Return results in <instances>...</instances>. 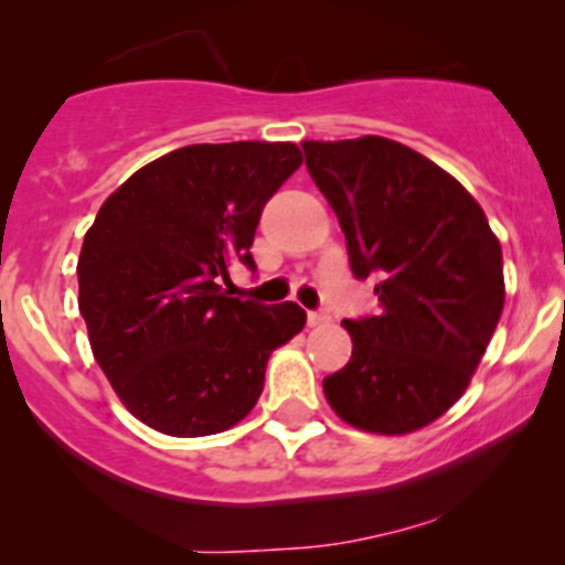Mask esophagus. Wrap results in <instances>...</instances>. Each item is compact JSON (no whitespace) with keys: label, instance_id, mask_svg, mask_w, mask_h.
<instances>
[{"label":"esophagus","instance_id":"esophagus-1","mask_svg":"<svg viewBox=\"0 0 565 565\" xmlns=\"http://www.w3.org/2000/svg\"><path fill=\"white\" fill-rule=\"evenodd\" d=\"M327 321H329V313H323V310H308L310 327H319V323H327Z\"/></svg>","mask_w":565,"mask_h":565}]
</instances>
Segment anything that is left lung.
<instances>
[{"label": "left lung", "instance_id": "obj_1", "mask_svg": "<svg viewBox=\"0 0 565 565\" xmlns=\"http://www.w3.org/2000/svg\"><path fill=\"white\" fill-rule=\"evenodd\" d=\"M305 167L345 233L350 270L380 310L345 319L353 355L323 377L359 430L404 436L459 401L504 308L502 246L481 204L401 142L305 140Z\"/></svg>", "mask_w": 565, "mask_h": 565}]
</instances>
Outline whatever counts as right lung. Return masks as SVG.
Returning <instances> with one entry per match:
<instances>
[{"label": "right lung", "instance_id": "right-lung-1", "mask_svg": "<svg viewBox=\"0 0 565 565\" xmlns=\"http://www.w3.org/2000/svg\"><path fill=\"white\" fill-rule=\"evenodd\" d=\"M302 164L295 142H199L121 183L82 244L79 310L103 374L129 412L178 438L215 436L260 398L270 353L305 327L297 302L228 297L255 270L263 206Z\"/></svg>", "mask_w": 565, "mask_h": 565}]
</instances>
